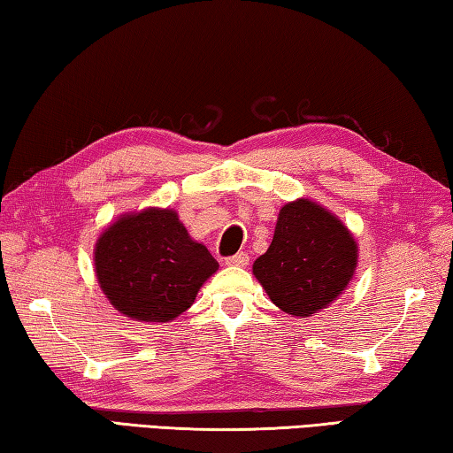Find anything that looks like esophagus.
I'll use <instances>...</instances> for the list:
<instances>
[{"instance_id": "34e87169", "label": "esophagus", "mask_w": 453, "mask_h": 453, "mask_svg": "<svg viewBox=\"0 0 453 453\" xmlns=\"http://www.w3.org/2000/svg\"><path fill=\"white\" fill-rule=\"evenodd\" d=\"M250 262V256L245 254V251H237L235 256H229L226 257V264L227 265H235V267H245Z\"/></svg>"}]
</instances>
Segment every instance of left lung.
Returning a JSON list of instances; mask_svg holds the SVG:
<instances>
[{
    "label": "left lung",
    "instance_id": "8db88e82",
    "mask_svg": "<svg viewBox=\"0 0 453 453\" xmlns=\"http://www.w3.org/2000/svg\"><path fill=\"white\" fill-rule=\"evenodd\" d=\"M357 257L348 226L321 203L300 197L280 210L270 248L251 272L281 311L310 318L348 289Z\"/></svg>",
    "mask_w": 453,
    "mask_h": 453
}]
</instances>
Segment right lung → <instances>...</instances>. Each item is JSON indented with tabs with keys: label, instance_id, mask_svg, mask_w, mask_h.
Listing matches in <instances>:
<instances>
[{
	"label": "right lung",
	"instance_id": "obj_1",
	"mask_svg": "<svg viewBox=\"0 0 453 453\" xmlns=\"http://www.w3.org/2000/svg\"><path fill=\"white\" fill-rule=\"evenodd\" d=\"M96 278L121 316L167 324L191 308L219 264L172 208L127 211L99 234Z\"/></svg>",
	"mask_w": 453,
	"mask_h": 453
}]
</instances>
